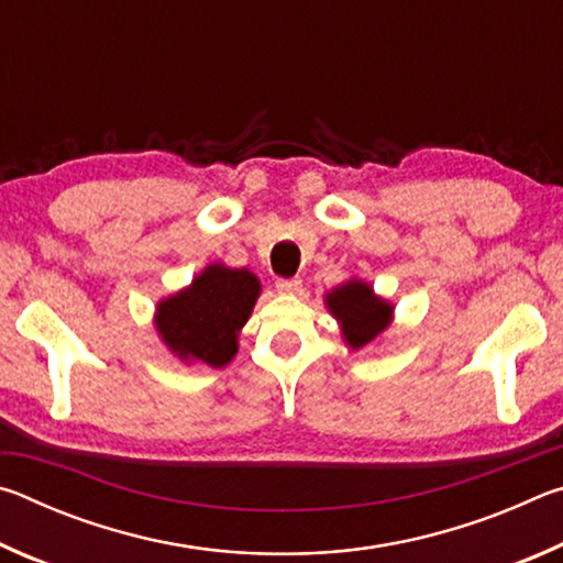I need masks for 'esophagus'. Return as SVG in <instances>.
Returning a JSON list of instances; mask_svg holds the SVG:
<instances>
[{
  "label": "esophagus",
  "instance_id": "esophagus-1",
  "mask_svg": "<svg viewBox=\"0 0 563 563\" xmlns=\"http://www.w3.org/2000/svg\"><path fill=\"white\" fill-rule=\"evenodd\" d=\"M275 288L285 295H295V292H300L302 280L300 278H280V280H275Z\"/></svg>",
  "mask_w": 563,
  "mask_h": 563
}]
</instances>
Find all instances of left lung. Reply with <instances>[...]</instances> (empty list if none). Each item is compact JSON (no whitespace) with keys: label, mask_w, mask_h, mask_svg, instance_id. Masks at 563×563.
<instances>
[{"label":"left lung","mask_w":563,"mask_h":563,"mask_svg":"<svg viewBox=\"0 0 563 563\" xmlns=\"http://www.w3.org/2000/svg\"><path fill=\"white\" fill-rule=\"evenodd\" d=\"M328 308L342 322V335L352 347H362L375 340L393 316L389 302L375 298L373 288L360 280H350L332 290L328 295Z\"/></svg>","instance_id":"left-lung-1"}]
</instances>
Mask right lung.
Segmentation results:
<instances>
[{"label": "right lung", "mask_w": 563, "mask_h": 563, "mask_svg": "<svg viewBox=\"0 0 563 563\" xmlns=\"http://www.w3.org/2000/svg\"><path fill=\"white\" fill-rule=\"evenodd\" d=\"M258 295L261 283L251 271L208 265L190 288L158 305V332L178 357L223 367L238 352V330Z\"/></svg>", "instance_id": "right-lung-1"}]
</instances>
